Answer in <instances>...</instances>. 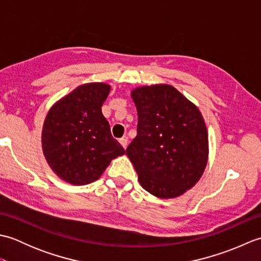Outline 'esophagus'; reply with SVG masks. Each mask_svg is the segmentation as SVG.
Segmentation results:
<instances>
[{"instance_id":"1","label":"esophagus","mask_w":261,"mask_h":261,"mask_svg":"<svg viewBox=\"0 0 261 261\" xmlns=\"http://www.w3.org/2000/svg\"><path fill=\"white\" fill-rule=\"evenodd\" d=\"M119 141L121 143V146L125 149L127 146V137H122Z\"/></svg>"}]
</instances>
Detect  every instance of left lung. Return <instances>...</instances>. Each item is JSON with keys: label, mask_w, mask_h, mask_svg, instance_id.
Returning <instances> with one entry per match:
<instances>
[{"label": "left lung", "mask_w": 261, "mask_h": 261, "mask_svg": "<svg viewBox=\"0 0 261 261\" xmlns=\"http://www.w3.org/2000/svg\"><path fill=\"white\" fill-rule=\"evenodd\" d=\"M138 112L137 136L126 148L141 186L173 198L196 184L206 167L207 130L199 110L170 85L131 92Z\"/></svg>", "instance_id": "1"}]
</instances>
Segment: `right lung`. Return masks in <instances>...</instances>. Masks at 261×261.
Instances as JSON below:
<instances>
[{
  "label": "right lung",
  "mask_w": 261,
  "mask_h": 261,
  "mask_svg": "<svg viewBox=\"0 0 261 261\" xmlns=\"http://www.w3.org/2000/svg\"><path fill=\"white\" fill-rule=\"evenodd\" d=\"M111 87L90 83L76 87L49 110L42 127V150L51 169L74 185L98 179L123 147L111 135L102 105Z\"/></svg>",
  "instance_id": "add662e5"
}]
</instances>
